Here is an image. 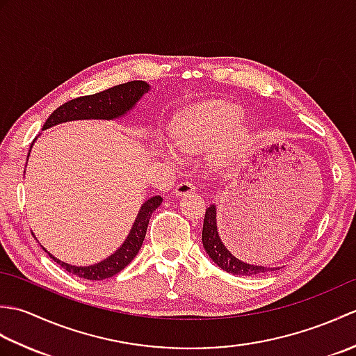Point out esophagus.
Returning a JSON list of instances; mask_svg holds the SVG:
<instances>
[{"instance_id":"esophagus-1","label":"esophagus","mask_w":356,"mask_h":356,"mask_svg":"<svg viewBox=\"0 0 356 356\" xmlns=\"http://www.w3.org/2000/svg\"><path fill=\"white\" fill-rule=\"evenodd\" d=\"M195 185L193 182H190V180H184V182L177 184V186L174 188V194L176 195H186V194H191V193H195Z\"/></svg>"}]
</instances>
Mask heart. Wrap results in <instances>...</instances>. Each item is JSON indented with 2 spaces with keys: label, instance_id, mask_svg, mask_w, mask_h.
I'll list each match as a JSON object with an SVG mask.
<instances>
[{
  "label": "heart",
  "instance_id": "b5f03b06",
  "mask_svg": "<svg viewBox=\"0 0 356 356\" xmlns=\"http://www.w3.org/2000/svg\"><path fill=\"white\" fill-rule=\"evenodd\" d=\"M245 116L229 104L205 105L179 115L171 124L174 142L188 154H197L217 145L218 159L232 161L246 147L248 134L241 128ZM161 153L171 162H180V151L172 143L162 140Z\"/></svg>",
  "mask_w": 356,
  "mask_h": 356
}]
</instances>
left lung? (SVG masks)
Listing matches in <instances>:
<instances>
[{
	"label": "left lung",
	"mask_w": 356,
	"mask_h": 356,
	"mask_svg": "<svg viewBox=\"0 0 356 356\" xmlns=\"http://www.w3.org/2000/svg\"><path fill=\"white\" fill-rule=\"evenodd\" d=\"M202 241H203V248H205L207 254L209 255V259L213 260L218 268L229 272V274L251 277L257 274H263V272H266L269 269L272 270V268L257 266V264H249V263L241 261L228 251V248L223 245L220 236H218L217 211L214 205L207 208L205 218H203Z\"/></svg>",
	"instance_id": "left-lung-1"
}]
</instances>
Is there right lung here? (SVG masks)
<instances>
[{
  "instance_id": "right-lung-1",
  "label": "right lung",
  "mask_w": 356,
  "mask_h": 356,
  "mask_svg": "<svg viewBox=\"0 0 356 356\" xmlns=\"http://www.w3.org/2000/svg\"><path fill=\"white\" fill-rule=\"evenodd\" d=\"M149 90V86L143 81H131L125 82V84H119L111 88L104 90L96 95L81 96L76 99H72L69 102L63 104L61 107H58L51 113L49 119L45 120L42 130L47 128L69 122V120H81V119H105L113 120L118 118L125 116L128 111L133 110V107L140 97L145 95ZM30 154V153H29ZM161 195H153L149 197L139 209V214L136 217L133 223V228L128 234V237L122 243L118 251L110 255L108 259L104 261H99L92 266H73V264L64 263L58 260L56 257H53L49 251H44L49 254L50 259L55 260L59 266L64 268L67 272L76 275L84 280H104L116 275L118 272L122 270L125 266H128L136 255H138L139 249L145 238L148 222L151 214L161 207L162 203Z\"/></svg>"
}]
</instances>
